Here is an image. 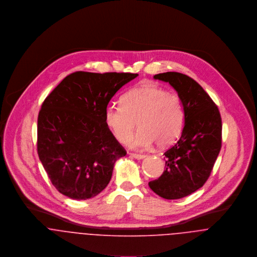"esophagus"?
<instances>
[{"mask_svg":"<svg viewBox=\"0 0 257 257\" xmlns=\"http://www.w3.org/2000/svg\"><path fill=\"white\" fill-rule=\"evenodd\" d=\"M130 155H131L132 157L136 158V159H144V158H146V157H147V155H146V154H137V153H131Z\"/></svg>","mask_w":257,"mask_h":257,"instance_id":"1","label":"esophagus"}]
</instances>
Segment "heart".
I'll use <instances>...</instances> for the list:
<instances>
[{"label": "heart", "mask_w": 257, "mask_h": 257, "mask_svg": "<svg viewBox=\"0 0 257 257\" xmlns=\"http://www.w3.org/2000/svg\"><path fill=\"white\" fill-rule=\"evenodd\" d=\"M105 121L120 144L127 142L138 122L140 130L127 143L133 149H146L154 143L165 147L181 135L185 109L178 94L157 85L144 84L127 91L120 99V106H109Z\"/></svg>", "instance_id": "obj_1"}]
</instances>
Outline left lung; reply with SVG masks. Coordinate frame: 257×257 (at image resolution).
Here are the masks:
<instances>
[{
    "label": "left lung",
    "mask_w": 257,
    "mask_h": 257,
    "mask_svg": "<svg viewBox=\"0 0 257 257\" xmlns=\"http://www.w3.org/2000/svg\"><path fill=\"white\" fill-rule=\"evenodd\" d=\"M169 83L183 102L185 123L180 139L165 151L163 174L150 189L167 200L184 198L208 180L221 146V118L216 104L192 78L178 72L153 76Z\"/></svg>",
    "instance_id": "1"
}]
</instances>
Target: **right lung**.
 Returning a JSON list of instances; mask_svg holds the SVG:
<instances>
[{
  "instance_id": "add662e5",
  "label": "right lung",
  "mask_w": 257,
  "mask_h": 257,
  "mask_svg": "<svg viewBox=\"0 0 257 257\" xmlns=\"http://www.w3.org/2000/svg\"><path fill=\"white\" fill-rule=\"evenodd\" d=\"M139 74L75 72L46 97L37 118V153L51 183L64 196L87 200L110 182L126 154L105 121L113 95Z\"/></svg>"
}]
</instances>
